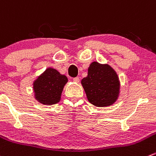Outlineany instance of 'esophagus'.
Masks as SVG:
<instances>
[{"label": "esophagus", "mask_w": 156, "mask_h": 156, "mask_svg": "<svg viewBox=\"0 0 156 156\" xmlns=\"http://www.w3.org/2000/svg\"><path fill=\"white\" fill-rule=\"evenodd\" d=\"M73 81H75V82H79V81H80V78H78V77H75V78H73Z\"/></svg>", "instance_id": "1"}]
</instances>
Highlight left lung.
<instances>
[{"instance_id": "1", "label": "left lung", "mask_w": 156, "mask_h": 156, "mask_svg": "<svg viewBox=\"0 0 156 156\" xmlns=\"http://www.w3.org/2000/svg\"><path fill=\"white\" fill-rule=\"evenodd\" d=\"M81 84L90 104L97 107L113 104L117 99L120 83L117 75L110 66L94 62L90 65L87 76Z\"/></svg>"}]
</instances>
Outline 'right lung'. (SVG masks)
Here are the masks:
<instances>
[{
  "label": "right lung",
  "mask_w": 156,
  "mask_h": 156,
  "mask_svg": "<svg viewBox=\"0 0 156 156\" xmlns=\"http://www.w3.org/2000/svg\"><path fill=\"white\" fill-rule=\"evenodd\" d=\"M67 81V77L49 68L33 83L36 99L46 105L56 104L61 98L63 87Z\"/></svg>",
  "instance_id": "add662e5"
}]
</instances>
